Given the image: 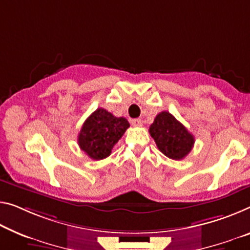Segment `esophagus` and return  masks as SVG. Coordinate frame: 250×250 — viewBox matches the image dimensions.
I'll return each instance as SVG.
<instances>
[{
  "instance_id": "obj_1",
  "label": "esophagus",
  "mask_w": 250,
  "mask_h": 250,
  "mask_svg": "<svg viewBox=\"0 0 250 250\" xmlns=\"http://www.w3.org/2000/svg\"><path fill=\"white\" fill-rule=\"evenodd\" d=\"M132 125L135 126V127H141L143 125V122H142L140 118H135V120H132Z\"/></svg>"
}]
</instances>
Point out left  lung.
I'll return each mask as SVG.
<instances>
[{
	"mask_svg": "<svg viewBox=\"0 0 250 250\" xmlns=\"http://www.w3.org/2000/svg\"><path fill=\"white\" fill-rule=\"evenodd\" d=\"M149 134L160 151L172 160L184 159L194 144L193 135L168 112L156 115L149 126Z\"/></svg>",
	"mask_w": 250,
	"mask_h": 250,
	"instance_id": "1",
	"label": "left lung"
}]
</instances>
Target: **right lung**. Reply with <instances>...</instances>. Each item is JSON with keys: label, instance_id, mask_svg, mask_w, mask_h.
Wrapping results in <instances>:
<instances>
[{"label": "right lung", "instance_id": "1", "mask_svg": "<svg viewBox=\"0 0 250 250\" xmlns=\"http://www.w3.org/2000/svg\"><path fill=\"white\" fill-rule=\"evenodd\" d=\"M129 127L124 117H115L104 108H98L83 123L78 135L79 147L93 160L110 155L114 145Z\"/></svg>", "mask_w": 250, "mask_h": 250}]
</instances>
